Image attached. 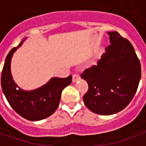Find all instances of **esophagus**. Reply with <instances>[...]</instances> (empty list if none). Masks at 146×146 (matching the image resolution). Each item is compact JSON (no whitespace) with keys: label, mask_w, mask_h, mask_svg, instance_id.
Returning <instances> with one entry per match:
<instances>
[{"label":"esophagus","mask_w":146,"mask_h":146,"mask_svg":"<svg viewBox=\"0 0 146 146\" xmlns=\"http://www.w3.org/2000/svg\"><path fill=\"white\" fill-rule=\"evenodd\" d=\"M80 79V77L79 75H77V74H74V75H73L72 81H73V83H75L76 82V81H78Z\"/></svg>","instance_id":"obj_1"}]
</instances>
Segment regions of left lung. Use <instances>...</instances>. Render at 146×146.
<instances>
[{
	"label": "left lung",
	"instance_id": "8db88e82",
	"mask_svg": "<svg viewBox=\"0 0 146 146\" xmlns=\"http://www.w3.org/2000/svg\"><path fill=\"white\" fill-rule=\"evenodd\" d=\"M111 44L97 66L81 75L88 84L83 97L92 112L108 116L123 110L131 102L141 79V65L133 46L116 31L108 32Z\"/></svg>",
	"mask_w": 146,
	"mask_h": 146
}]
</instances>
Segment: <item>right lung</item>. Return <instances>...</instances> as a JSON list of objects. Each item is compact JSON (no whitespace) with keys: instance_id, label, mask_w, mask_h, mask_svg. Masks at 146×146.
Wrapping results in <instances>:
<instances>
[{"instance_id":"right-lung-1","label":"right lung","mask_w":146,"mask_h":146,"mask_svg":"<svg viewBox=\"0 0 146 146\" xmlns=\"http://www.w3.org/2000/svg\"><path fill=\"white\" fill-rule=\"evenodd\" d=\"M19 46L12 48L5 58L1 74V88L4 95L12 109L28 120H41L54 113L59 105L62 92L72 82V76L66 78L52 77L44 85L38 88L26 91L15 84L11 73V58Z\"/></svg>"}]
</instances>
